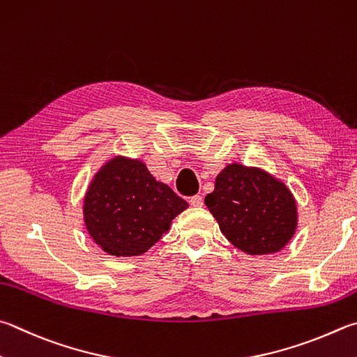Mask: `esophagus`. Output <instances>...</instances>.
<instances>
[{
    "label": "esophagus",
    "instance_id": "34e87169",
    "mask_svg": "<svg viewBox=\"0 0 357 357\" xmlns=\"http://www.w3.org/2000/svg\"><path fill=\"white\" fill-rule=\"evenodd\" d=\"M189 203H190V206H193V207H201V206H203V197H199V195L192 197V198L189 199Z\"/></svg>",
    "mask_w": 357,
    "mask_h": 357
}]
</instances>
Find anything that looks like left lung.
Listing matches in <instances>:
<instances>
[{
	"label": "left lung",
	"mask_w": 357,
	"mask_h": 357,
	"mask_svg": "<svg viewBox=\"0 0 357 357\" xmlns=\"http://www.w3.org/2000/svg\"><path fill=\"white\" fill-rule=\"evenodd\" d=\"M204 203L225 237L250 256L281 251L298 226L294 193L259 167L238 162L226 165Z\"/></svg>",
	"instance_id": "left-lung-1"
}]
</instances>
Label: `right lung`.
Here are the masks:
<instances>
[{"instance_id": "right-lung-1", "label": "right lung", "mask_w": 357, "mask_h": 357, "mask_svg": "<svg viewBox=\"0 0 357 357\" xmlns=\"http://www.w3.org/2000/svg\"><path fill=\"white\" fill-rule=\"evenodd\" d=\"M189 204L156 181L145 162L115 156L87 187L82 213L89 236L116 257L140 256L170 229Z\"/></svg>"}]
</instances>
